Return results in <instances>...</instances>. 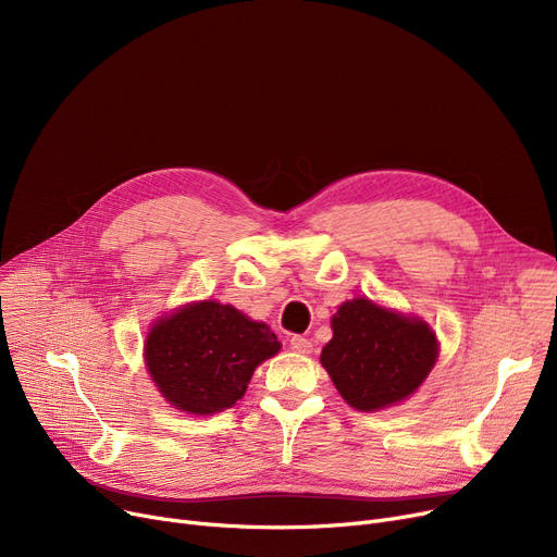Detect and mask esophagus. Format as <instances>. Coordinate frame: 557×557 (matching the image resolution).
I'll return each instance as SVG.
<instances>
[{
	"instance_id": "1",
	"label": "esophagus",
	"mask_w": 557,
	"mask_h": 557,
	"mask_svg": "<svg viewBox=\"0 0 557 557\" xmlns=\"http://www.w3.org/2000/svg\"><path fill=\"white\" fill-rule=\"evenodd\" d=\"M311 341L305 338V336H290V349L298 355H309L311 352Z\"/></svg>"
}]
</instances>
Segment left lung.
Masks as SVG:
<instances>
[{
  "label": "left lung",
  "mask_w": 557,
  "mask_h": 557,
  "mask_svg": "<svg viewBox=\"0 0 557 557\" xmlns=\"http://www.w3.org/2000/svg\"><path fill=\"white\" fill-rule=\"evenodd\" d=\"M332 341L320 363L357 411H379L411 397L437 359L435 332L420 318L347 300L332 318Z\"/></svg>",
  "instance_id": "left-lung-1"
}]
</instances>
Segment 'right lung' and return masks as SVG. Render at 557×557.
Listing matches in <instances>:
<instances>
[{"instance_id": "obj_1", "label": "right lung", "mask_w": 557, "mask_h": 557, "mask_svg": "<svg viewBox=\"0 0 557 557\" xmlns=\"http://www.w3.org/2000/svg\"><path fill=\"white\" fill-rule=\"evenodd\" d=\"M269 325L232 305L202 300L160 318L144 361L162 397L191 416H212L244 397L255 368L280 352Z\"/></svg>"}]
</instances>
